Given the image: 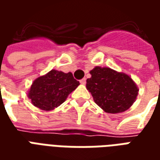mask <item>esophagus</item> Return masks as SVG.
<instances>
[{"label":"esophagus","instance_id":"1","mask_svg":"<svg viewBox=\"0 0 160 160\" xmlns=\"http://www.w3.org/2000/svg\"><path fill=\"white\" fill-rule=\"evenodd\" d=\"M86 83H87V80L84 78V79H82V80H80V84H82V85H86Z\"/></svg>","mask_w":160,"mask_h":160}]
</instances>
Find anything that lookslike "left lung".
Segmentation results:
<instances>
[{
    "label": "left lung",
    "instance_id": "1",
    "mask_svg": "<svg viewBox=\"0 0 160 160\" xmlns=\"http://www.w3.org/2000/svg\"><path fill=\"white\" fill-rule=\"evenodd\" d=\"M87 80L94 102L107 113H121L132 106L138 95L136 84L127 73L110 68L95 67Z\"/></svg>",
    "mask_w": 160,
    "mask_h": 160
}]
</instances>
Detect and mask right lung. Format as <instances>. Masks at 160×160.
<instances>
[{
	"label": "right lung",
	"mask_w": 160,
	"mask_h": 160,
	"mask_svg": "<svg viewBox=\"0 0 160 160\" xmlns=\"http://www.w3.org/2000/svg\"><path fill=\"white\" fill-rule=\"evenodd\" d=\"M79 85L72 73L52 69L33 81L27 96L34 106L42 111H52L62 104Z\"/></svg>",
	"instance_id": "add662e5"
}]
</instances>
